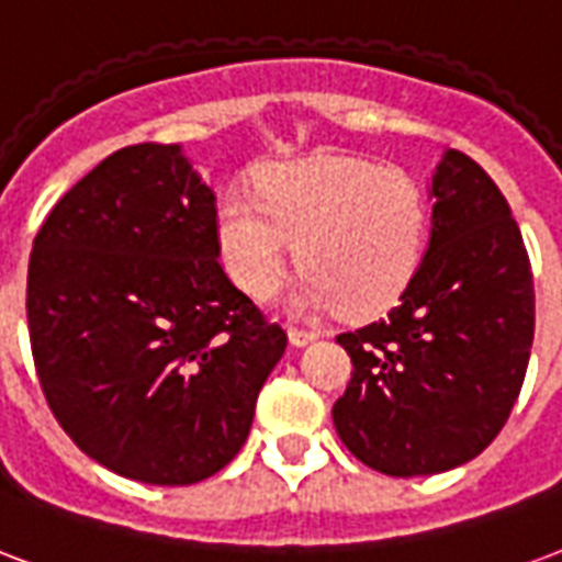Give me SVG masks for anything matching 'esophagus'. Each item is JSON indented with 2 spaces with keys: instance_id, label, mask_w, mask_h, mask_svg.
I'll return each mask as SVG.
<instances>
[{
  "instance_id": "34e87169",
  "label": "esophagus",
  "mask_w": 562,
  "mask_h": 562,
  "mask_svg": "<svg viewBox=\"0 0 562 562\" xmlns=\"http://www.w3.org/2000/svg\"><path fill=\"white\" fill-rule=\"evenodd\" d=\"M289 339H292V345H306V342H313V339H318V330L292 324V327H289Z\"/></svg>"
}]
</instances>
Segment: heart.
<instances>
[{
    "mask_svg": "<svg viewBox=\"0 0 562 562\" xmlns=\"http://www.w3.org/2000/svg\"><path fill=\"white\" fill-rule=\"evenodd\" d=\"M220 256L252 297H268L292 268L301 301L366 318L405 294L429 244V199L396 166L313 157L273 166L256 199L235 193L217 214Z\"/></svg>",
    "mask_w": 562,
    "mask_h": 562,
    "instance_id": "obj_1",
    "label": "heart"
}]
</instances>
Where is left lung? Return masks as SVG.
I'll return each mask as SVG.
<instances>
[{
	"label": "left lung",
	"instance_id": "8db88e82",
	"mask_svg": "<svg viewBox=\"0 0 562 562\" xmlns=\"http://www.w3.org/2000/svg\"><path fill=\"white\" fill-rule=\"evenodd\" d=\"M431 196L429 249L402 301L336 336L355 369L334 426L386 476L476 459L506 426L533 345V270L497 184L450 148Z\"/></svg>",
	"mask_w": 562,
	"mask_h": 562
}]
</instances>
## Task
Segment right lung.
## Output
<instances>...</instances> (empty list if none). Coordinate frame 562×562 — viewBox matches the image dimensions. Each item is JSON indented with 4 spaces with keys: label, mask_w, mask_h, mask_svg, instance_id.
I'll return each instance as SVG.
<instances>
[{
    "label": "right lung",
    "mask_w": 562,
    "mask_h": 562,
    "mask_svg": "<svg viewBox=\"0 0 562 562\" xmlns=\"http://www.w3.org/2000/svg\"><path fill=\"white\" fill-rule=\"evenodd\" d=\"M26 318L61 429L151 485H193L238 456L289 345L223 270L214 190L157 143L119 148L53 205Z\"/></svg>",
    "instance_id": "1"
}]
</instances>
